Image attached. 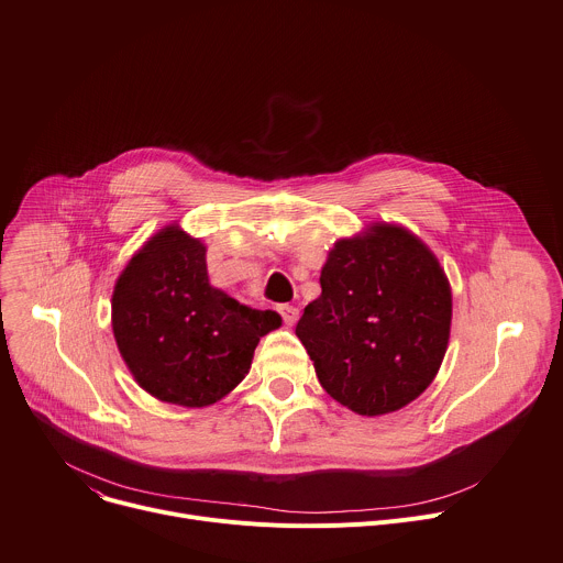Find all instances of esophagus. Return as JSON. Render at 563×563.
<instances>
[{"instance_id":"1","label":"esophagus","mask_w":563,"mask_h":563,"mask_svg":"<svg viewBox=\"0 0 563 563\" xmlns=\"http://www.w3.org/2000/svg\"><path fill=\"white\" fill-rule=\"evenodd\" d=\"M285 325H294L298 321V308H294V305H280L278 308Z\"/></svg>"}]
</instances>
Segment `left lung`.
<instances>
[{"instance_id": "1", "label": "left lung", "mask_w": 563, "mask_h": 563, "mask_svg": "<svg viewBox=\"0 0 563 563\" xmlns=\"http://www.w3.org/2000/svg\"><path fill=\"white\" fill-rule=\"evenodd\" d=\"M319 280L296 336L325 393L368 418L420 397L451 332V285L435 253L408 229L375 222L334 242Z\"/></svg>"}]
</instances>
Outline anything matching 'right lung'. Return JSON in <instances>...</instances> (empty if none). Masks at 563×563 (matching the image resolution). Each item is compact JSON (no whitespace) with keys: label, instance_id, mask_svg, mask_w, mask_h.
Instances as JSON below:
<instances>
[{"label":"right lung","instance_id":"obj_1","mask_svg":"<svg viewBox=\"0 0 563 563\" xmlns=\"http://www.w3.org/2000/svg\"><path fill=\"white\" fill-rule=\"evenodd\" d=\"M280 314L253 310L209 280L207 244L177 222L147 238L112 294V330L134 382L168 404L220 401L249 373Z\"/></svg>","mask_w":563,"mask_h":563}]
</instances>
